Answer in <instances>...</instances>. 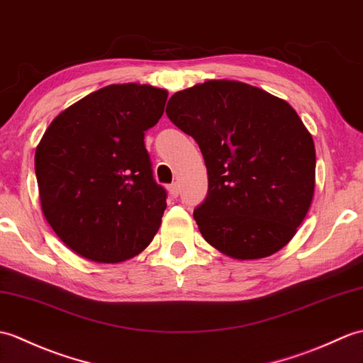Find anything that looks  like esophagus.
<instances>
[{
  "mask_svg": "<svg viewBox=\"0 0 363 363\" xmlns=\"http://www.w3.org/2000/svg\"><path fill=\"white\" fill-rule=\"evenodd\" d=\"M168 193H170V196H172V198L179 196V193H181V185H179L178 182H174V184H172V185H168Z\"/></svg>",
  "mask_w": 363,
  "mask_h": 363,
  "instance_id": "1",
  "label": "esophagus"
}]
</instances>
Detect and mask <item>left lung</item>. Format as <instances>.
Masks as SVG:
<instances>
[{
    "label": "left lung",
    "instance_id": "8db88e82",
    "mask_svg": "<svg viewBox=\"0 0 363 363\" xmlns=\"http://www.w3.org/2000/svg\"><path fill=\"white\" fill-rule=\"evenodd\" d=\"M165 113L196 140L208 174L193 218L204 240L237 259L288 244L314 195V140L294 108L233 80L176 92Z\"/></svg>",
    "mask_w": 363,
    "mask_h": 363
}]
</instances>
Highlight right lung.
I'll return each mask as SVG.
<instances>
[{
  "label": "right lung",
  "mask_w": 363,
  "mask_h": 363,
  "mask_svg": "<svg viewBox=\"0 0 363 363\" xmlns=\"http://www.w3.org/2000/svg\"><path fill=\"white\" fill-rule=\"evenodd\" d=\"M168 92L139 83L91 92L50 122L35 151L45 218L67 247L119 263L153 240L167 207L155 181L145 131Z\"/></svg>",
  "instance_id": "right-lung-1"
}]
</instances>
